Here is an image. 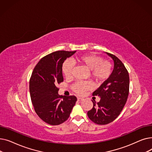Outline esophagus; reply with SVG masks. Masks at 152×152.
<instances>
[{"mask_svg": "<svg viewBox=\"0 0 152 152\" xmlns=\"http://www.w3.org/2000/svg\"><path fill=\"white\" fill-rule=\"evenodd\" d=\"M77 100H78V101H80V102H81V101L84 100V99H82V98H80V97H77Z\"/></svg>", "mask_w": 152, "mask_h": 152, "instance_id": "1", "label": "esophagus"}]
</instances>
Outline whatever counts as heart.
<instances>
[{
	"instance_id": "1",
	"label": "heart",
	"mask_w": 152,
	"mask_h": 152,
	"mask_svg": "<svg viewBox=\"0 0 152 152\" xmlns=\"http://www.w3.org/2000/svg\"><path fill=\"white\" fill-rule=\"evenodd\" d=\"M71 61L89 69L90 77L97 83H101L105 81L110 77L111 73L110 63L93 53L78 55L72 59ZM72 71V64L68 61L64 62L62 66V72L66 78H69L71 76ZM91 87V84L89 82L76 83L72 87V89L77 94L82 95Z\"/></svg>"
}]
</instances>
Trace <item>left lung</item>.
<instances>
[{
  "mask_svg": "<svg viewBox=\"0 0 152 152\" xmlns=\"http://www.w3.org/2000/svg\"><path fill=\"white\" fill-rule=\"evenodd\" d=\"M114 61V69L110 77L93 92L100 102L93 101V107L87 116L97 124H107L120 114L128 97L129 76L124 64L115 55L106 52Z\"/></svg>",
  "mask_w": 152,
  "mask_h": 152,
  "instance_id": "obj_1",
  "label": "left lung"
}]
</instances>
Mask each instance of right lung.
Segmentation results:
<instances>
[{
  "label": "right lung",
  "mask_w": 152,
  "mask_h": 152,
  "mask_svg": "<svg viewBox=\"0 0 152 152\" xmlns=\"http://www.w3.org/2000/svg\"><path fill=\"white\" fill-rule=\"evenodd\" d=\"M76 51L58 50L42 58L37 63L29 80L31 102L39 117L46 123L59 125L68 119L77 98L63 97L57 85L63 81V63Z\"/></svg>",
  "instance_id": "obj_1"
}]
</instances>
